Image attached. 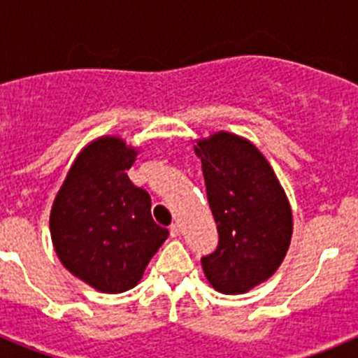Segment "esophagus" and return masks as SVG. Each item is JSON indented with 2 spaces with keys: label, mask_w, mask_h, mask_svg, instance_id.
I'll return each mask as SVG.
<instances>
[{
  "label": "esophagus",
  "mask_w": 358,
  "mask_h": 358,
  "mask_svg": "<svg viewBox=\"0 0 358 358\" xmlns=\"http://www.w3.org/2000/svg\"><path fill=\"white\" fill-rule=\"evenodd\" d=\"M179 235H181V226H179V224H172V226H170V236H172V238H177Z\"/></svg>",
  "instance_id": "1"
}]
</instances>
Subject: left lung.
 <instances>
[{"label":"left lung","mask_w":358,"mask_h":358,"mask_svg":"<svg viewBox=\"0 0 358 358\" xmlns=\"http://www.w3.org/2000/svg\"><path fill=\"white\" fill-rule=\"evenodd\" d=\"M208 202L218 229L217 251L201 260L210 285L245 294L273 276L289 251L292 210L273 166L249 140L218 131L195 140Z\"/></svg>","instance_id":"obj_1"}]
</instances>
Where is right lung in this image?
I'll list each match as a JSON object with an SVG mask.
<instances>
[{"mask_svg":"<svg viewBox=\"0 0 358 358\" xmlns=\"http://www.w3.org/2000/svg\"><path fill=\"white\" fill-rule=\"evenodd\" d=\"M138 150L118 136H100L78 152L53 201V249L73 276L98 292L138 285L169 236L152 218L150 195L127 176Z\"/></svg>","mask_w":358,"mask_h":358,"instance_id":"right-lung-1","label":"right lung"}]
</instances>
